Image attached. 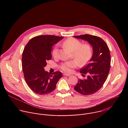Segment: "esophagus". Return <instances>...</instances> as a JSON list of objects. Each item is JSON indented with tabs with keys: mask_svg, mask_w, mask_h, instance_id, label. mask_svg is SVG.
Listing matches in <instances>:
<instances>
[{
	"mask_svg": "<svg viewBox=\"0 0 128 128\" xmlns=\"http://www.w3.org/2000/svg\"><path fill=\"white\" fill-rule=\"evenodd\" d=\"M63 76H69L70 75V74H63Z\"/></svg>",
	"mask_w": 128,
	"mask_h": 128,
	"instance_id": "esophagus-1",
	"label": "esophagus"
}]
</instances>
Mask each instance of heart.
Wrapping results in <instances>:
<instances>
[{
  "mask_svg": "<svg viewBox=\"0 0 128 128\" xmlns=\"http://www.w3.org/2000/svg\"><path fill=\"white\" fill-rule=\"evenodd\" d=\"M64 46L72 52V57L75 60L64 62L60 65V69L67 74L71 72L72 69L78 66V64L80 65H86L92 57V50L88 44H82L80 40L69 38L64 42ZM52 56L54 58L58 57V49L56 48L53 50Z\"/></svg>",
  "mask_w": 128,
  "mask_h": 128,
  "instance_id": "1",
  "label": "heart"
}]
</instances>
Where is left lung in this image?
Instances as JSON below:
<instances>
[{
	"label": "left lung",
	"mask_w": 128,
	"mask_h": 128,
	"mask_svg": "<svg viewBox=\"0 0 128 128\" xmlns=\"http://www.w3.org/2000/svg\"><path fill=\"white\" fill-rule=\"evenodd\" d=\"M74 37L88 41L93 49V56L89 63L80 70L82 75H88L87 78L79 80L74 90L83 95H92L101 88L108 77L111 62L109 49L106 43L98 36L84 34Z\"/></svg>",
	"instance_id": "obj_1"
}]
</instances>
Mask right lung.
I'll use <instances>...</instances> for the list:
<instances>
[{"label":"right lung","mask_w":128,"mask_h":128,"mask_svg":"<svg viewBox=\"0 0 128 128\" xmlns=\"http://www.w3.org/2000/svg\"><path fill=\"white\" fill-rule=\"evenodd\" d=\"M63 38L55 35H39L31 38L24 48L22 58L24 76L34 93L40 95L51 93L62 78L61 72L50 74L44 71V67L52 59V46Z\"/></svg>","instance_id":"1"}]
</instances>
